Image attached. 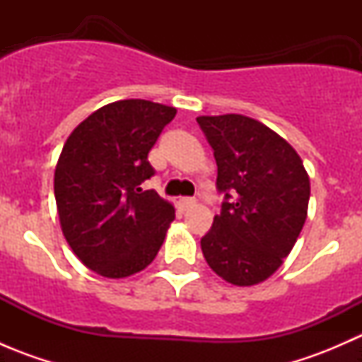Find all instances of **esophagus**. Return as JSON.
I'll return each instance as SVG.
<instances>
[{"instance_id":"obj_1","label":"esophagus","mask_w":362,"mask_h":362,"mask_svg":"<svg viewBox=\"0 0 362 362\" xmlns=\"http://www.w3.org/2000/svg\"><path fill=\"white\" fill-rule=\"evenodd\" d=\"M178 203H180V206L184 208V210H189V208L194 206L196 199L194 198H180L178 199Z\"/></svg>"}]
</instances>
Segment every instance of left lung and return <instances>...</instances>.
<instances>
[{"mask_svg": "<svg viewBox=\"0 0 362 362\" xmlns=\"http://www.w3.org/2000/svg\"><path fill=\"white\" fill-rule=\"evenodd\" d=\"M196 120L214 148L218 191L226 192L221 214L202 238L204 259L233 286L264 282L305 226L308 173L293 145L259 120L240 113Z\"/></svg>", "mask_w": 362, "mask_h": 362, "instance_id": "left-lung-1", "label": "left lung"}]
</instances>
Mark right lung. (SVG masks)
Returning <instances> with one entry per match:
<instances>
[{
  "label": "right lung",
  "instance_id": "add662e5",
  "mask_svg": "<svg viewBox=\"0 0 362 362\" xmlns=\"http://www.w3.org/2000/svg\"><path fill=\"white\" fill-rule=\"evenodd\" d=\"M177 108L120 100L69 134L54 173L63 235L76 257L107 279H126L156 259L175 206L140 185L154 175L148 152Z\"/></svg>",
  "mask_w": 362,
  "mask_h": 362
}]
</instances>
